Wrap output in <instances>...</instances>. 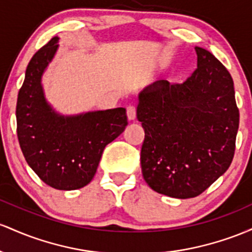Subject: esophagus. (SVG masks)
I'll return each mask as SVG.
<instances>
[{"mask_svg": "<svg viewBox=\"0 0 252 252\" xmlns=\"http://www.w3.org/2000/svg\"><path fill=\"white\" fill-rule=\"evenodd\" d=\"M126 113H127V118H128V120H134L135 117H137V111H135L134 106L127 107Z\"/></svg>", "mask_w": 252, "mask_h": 252, "instance_id": "esophagus-1", "label": "esophagus"}]
</instances>
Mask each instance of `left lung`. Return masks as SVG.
I'll use <instances>...</instances> for the list:
<instances>
[{
  "instance_id": "8db88e82",
  "label": "left lung",
  "mask_w": 252,
  "mask_h": 252,
  "mask_svg": "<svg viewBox=\"0 0 252 252\" xmlns=\"http://www.w3.org/2000/svg\"><path fill=\"white\" fill-rule=\"evenodd\" d=\"M197 67L183 83L156 81L139 94L137 118L145 131L140 164L157 193L195 197L233 159L239 111L233 80L210 51L195 47Z\"/></svg>"
}]
</instances>
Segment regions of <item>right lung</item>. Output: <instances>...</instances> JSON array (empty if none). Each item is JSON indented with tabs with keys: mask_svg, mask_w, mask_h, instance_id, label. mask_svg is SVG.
<instances>
[{
	"mask_svg": "<svg viewBox=\"0 0 252 252\" xmlns=\"http://www.w3.org/2000/svg\"><path fill=\"white\" fill-rule=\"evenodd\" d=\"M55 36L33 56L16 103V132L25 159L42 182L59 190L87 186L107 144L127 126L125 108L58 114L47 103L41 77L58 49Z\"/></svg>",
	"mask_w": 252,
	"mask_h": 252,
	"instance_id": "obj_1",
	"label": "right lung"
}]
</instances>
